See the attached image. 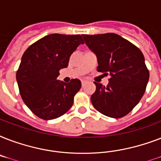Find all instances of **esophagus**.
I'll return each instance as SVG.
<instances>
[{"label": "esophagus", "instance_id": "1", "mask_svg": "<svg viewBox=\"0 0 161 161\" xmlns=\"http://www.w3.org/2000/svg\"><path fill=\"white\" fill-rule=\"evenodd\" d=\"M86 84V82L85 81H82V87H84Z\"/></svg>", "mask_w": 161, "mask_h": 161}]
</instances>
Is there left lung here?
I'll return each mask as SVG.
<instances>
[{
	"instance_id": "1",
	"label": "left lung",
	"mask_w": 161,
	"mask_h": 161,
	"mask_svg": "<svg viewBox=\"0 0 161 161\" xmlns=\"http://www.w3.org/2000/svg\"><path fill=\"white\" fill-rule=\"evenodd\" d=\"M82 36L97 56L98 72L111 76L106 87L93 82V107L108 117H124L139 103L150 78L142 52L117 34Z\"/></svg>"
}]
</instances>
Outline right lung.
I'll list each match as a JSON object with an SVG mask.
<instances>
[{
    "label": "right lung",
    "mask_w": 161,
    "mask_h": 161,
    "mask_svg": "<svg viewBox=\"0 0 161 161\" xmlns=\"http://www.w3.org/2000/svg\"><path fill=\"white\" fill-rule=\"evenodd\" d=\"M80 35L50 34L26 49L16 72V81L24 103L42 119L60 117L73 106L81 88L79 79L70 83L57 80L59 71L68 66L71 54L83 44Z\"/></svg>",
    "instance_id": "1"
}]
</instances>
